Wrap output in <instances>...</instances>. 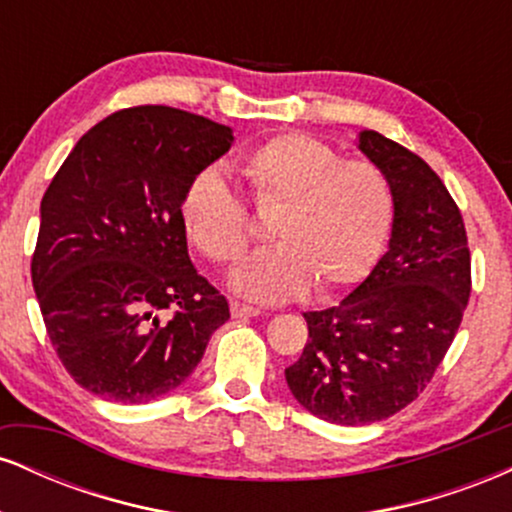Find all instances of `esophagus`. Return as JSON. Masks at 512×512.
I'll return each mask as SVG.
<instances>
[{
	"instance_id": "esophagus-1",
	"label": "esophagus",
	"mask_w": 512,
	"mask_h": 512,
	"mask_svg": "<svg viewBox=\"0 0 512 512\" xmlns=\"http://www.w3.org/2000/svg\"><path fill=\"white\" fill-rule=\"evenodd\" d=\"M260 313H262V310L255 308V305H245L240 301L231 303V315L238 317V320H248V317H257Z\"/></svg>"
}]
</instances>
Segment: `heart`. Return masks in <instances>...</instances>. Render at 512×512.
Segmentation results:
<instances>
[{
    "instance_id": "heart-1",
    "label": "heart",
    "mask_w": 512,
    "mask_h": 512,
    "mask_svg": "<svg viewBox=\"0 0 512 512\" xmlns=\"http://www.w3.org/2000/svg\"><path fill=\"white\" fill-rule=\"evenodd\" d=\"M252 207L274 214L276 245L233 272V286L279 303L313 286L317 296L351 289L370 274L395 219V192L378 166L344 161L330 144L301 132L262 142L240 166ZM180 221L195 248L228 267L248 250L252 221L219 170H202L180 199Z\"/></svg>"
}]
</instances>
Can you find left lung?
<instances>
[{"label": "left lung", "instance_id": "1", "mask_svg": "<svg viewBox=\"0 0 512 512\" xmlns=\"http://www.w3.org/2000/svg\"><path fill=\"white\" fill-rule=\"evenodd\" d=\"M358 149L395 192L390 250L342 303L303 315L308 342L286 368L293 397L342 426L383 421L426 390L472 293L467 231L436 170L373 129Z\"/></svg>", "mask_w": 512, "mask_h": 512}]
</instances>
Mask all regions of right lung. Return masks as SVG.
Segmentation results:
<instances>
[{
  "instance_id": "obj_1",
  "label": "right lung",
  "mask_w": 512,
  "mask_h": 512,
  "mask_svg": "<svg viewBox=\"0 0 512 512\" xmlns=\"http://www.w3.org/2000/svg\"><path fill=\"white\" fill-rule=\"evenodd\" d=\"M231 144L207 117L137 105L88 129L45 190L33 289L62 366L93 395L163 397L231 317L180 221L185 187Z\"/></svg>"
}]
</instances>
